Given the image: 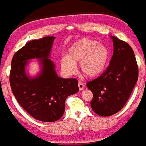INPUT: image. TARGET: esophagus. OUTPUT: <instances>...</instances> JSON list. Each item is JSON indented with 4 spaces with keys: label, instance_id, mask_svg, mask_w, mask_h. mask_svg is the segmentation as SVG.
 <instances>
[{
    "label": "esophagus",
    "instance_id": "esophagus-1",
    "mask_svg": "<svg viewBox=\"0 0 146 146\" xmlns=\"http://www.w3.org/2000/svg\"><path fill=\"white\" fill-rule=\"evenodd\" d=\"M78 85H79V88L80 91H82L84 88V84L81 82H79Z\"/></svg>",
    "mask_w": 146,
    "mask_h": 146
}]
</instances>
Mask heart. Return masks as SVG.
Wrapping results in <instances>:
<instances>
[{"label":"heart","instance_id":"1","mask_svg":"<svg viewBox=\"0 0 146 146\" xmlns=\"http://www.w3.org/2000/svg\"><path fill=\"white\" fill-rule=\"evenodd\" d=\"M109 58L108 48L97 41L86 38L73 43L67 55L60 60V66L67 75L76 71V64L79 62L80 70L88 77H96L105 69Z\"/></svg>","mask_w":146,"mask_h":146}]
</instances>
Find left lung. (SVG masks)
Wrapping results in <instances>:
<instances>
[{
  "instance_id": "1",
  "label": "left lung",
  "mask_w": 146,
  "mask_h": 146,
  "mask_svg": "<svg viewBox=\"0 0 146 146\" xmlns=\"http://www.w3.org/2000/svg\"><path fill=\"white\" fill-rule=\"evenodd\" d=\"M113 54L110 66L97 79L87 82L93 94L90 106L100 116L108 117L124 107L138 78V68L132 48L124 41L110 35Z\"/></svg>"
}]
</instances>
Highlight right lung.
<instances>
[{
    "label": "right lung",
    "instance_id": "obj_1",
    "mask_svg": "<svg viewBox=\"0 0 146 146\" xmlns=\"http://www.w3.org/2000/svg\"><path fill=\"white\" fill-rule=\"evenodd\" d=\"M55 36H46L27 42L16 52L11 63L10 83L13 94L21 107L36 120L56 121L65 111V101L79 91L78 80L58 75L50 59ZM37 59L40 71L31 76L27 67Z\"/></svg>",
    "mask_w": 146,
    "mask_h": 146
}]
</instances>
